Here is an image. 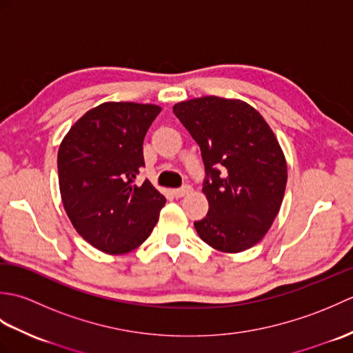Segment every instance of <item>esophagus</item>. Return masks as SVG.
Here are the masks:
<instances>
[{
    "label": "esophagus",
    "instance_id": "34e87169",
    "mask_svg": "<svg viewBox=\"0 0 353 353\" xmlns=\"http://www.w3.org/2000/svg\"><path fill=\"white\" fill-rule=\"evenodd\" d=\"M191 192V186H183V188H179V190H172L171 194L174 196L176 199H181V197H185L186 194Z\"/></svg>",
    "mask_w": 353,
    "mask_h": 353
}]
</instances>
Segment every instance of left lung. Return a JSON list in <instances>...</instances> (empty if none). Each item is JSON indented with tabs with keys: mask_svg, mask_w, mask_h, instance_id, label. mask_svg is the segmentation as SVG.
Instances as JSON below:
<instances>
[{
	"mask_svg": "<svg viewBox=\"0 0 353 353\" xmlns=\"http://www.w3.org/2000/svg\"><path fill=\"white\" fill-rule=\"evenodd\" d=\"M203 157L209 211L194 223L199 236L224 253L250 249L279 214L287 161L272 127L250 104L206 95L172 106Z\"/></svg>",
	"mask_w": 353,
	"mask_h": 353,
	"instance_id": "left-lung-1",
	"label": "left lung"
}]
</instances>
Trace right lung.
<instances>
[{
	"instance_id": "obj_1",
	"label": "right lung",
	"mask_w": 353,
	"mask_h": 353,
	"mask_svg": "<svg viewBox=\"0 0 353 353\" xmlns=\"http://www.w3.org/2000/svg\"><path fill=\"white\" fill-rule=\"evenodd\" d=\"M162 110L156 104L108 101L79 118L57 153L66 215L86 241L104 253L137 249L159 220L165 197L145 181L142 142Z\"/></svg>"
}]
</instances>
